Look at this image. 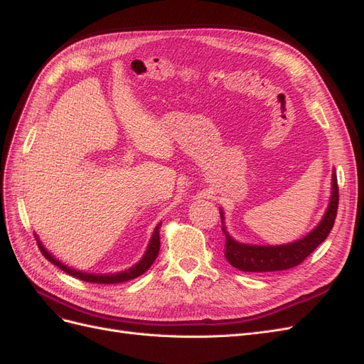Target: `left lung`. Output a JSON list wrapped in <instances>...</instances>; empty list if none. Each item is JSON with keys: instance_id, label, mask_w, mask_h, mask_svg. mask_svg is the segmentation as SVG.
<instances>
[{"instance_id": "left-lung-1", "label": "left lung", "mask_w": 364, "mask_h": 364, "mask_svg": "<svg viewBox=\"0 0 364 364\" xmlns=\"http://www.w3.org/2000/svg\"><path fill=\"white\" fill-rule=\"evenodd\" d=\"M338 206V186L336 170L331 176V197H329L325 214L310 232L291 243L277 246H261L240 243L234 237H230L225 225V213L220 208L222 217V230L226 237L225 257L230 266L243 272H277L291 269L301 264L310 253L326 240L334 226V220Z\"/></svg>"}]
</instances>
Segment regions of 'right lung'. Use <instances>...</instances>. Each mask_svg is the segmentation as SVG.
<instances>
[{
  "instance_id": "1",
  "label": "right lung",
  "mask_w": 364,
  "mask_h": 364,
  "mask_svg": "<svg viewBox=\"0 0 364 364\" xmlns=\"http://www.w3.org/2000/svg\"><path fill=\"white\" fill-rule=\"evenodd\" d=\"M162 222H159L156 225V228L153 229V234L150 237V241L147 245V249L144 252V255L141 257V259L134 264V266H130L129 269H124L121 272H115V273H91V272H83V270H77L74 267L67 266V264H63L60 259H58L56 257L53 255L50 250L46 249V246L42 245V241L39 240L38 234H35L36 240H38V245L41 252L43 253V257H46L50 262H53L54 266H58L59 269H62L63 272H67L68 274L74 278H79L82 281L86 282H94V284H118V282H124V281H130V279H135L138 277H141L142 273H144L153 262H155L158 253H159V226Z\"/></svg>"
}]
</instances>
